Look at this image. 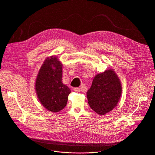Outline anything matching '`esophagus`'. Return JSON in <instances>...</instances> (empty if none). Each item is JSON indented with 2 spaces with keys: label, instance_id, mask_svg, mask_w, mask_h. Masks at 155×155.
I'll list each match as a JSON object with an SVG mask.
<instances>
[{
  "label": "esophagus",
  "instance_id": "obj_1",
  "mask_svg": "<svg viewBox=\"0 0 155 155\" xmlns=\"http://www.w3.org/2000/svg\"><path fill=\"white\" fill-rule=\"evenodd\" d=\"M73 90L75 91V92H80L81 91L80 88H78V87H74L73 89Z\"/></svg>",
  "mask_w": 155,
  "mask_h": 155
}]
</instances>
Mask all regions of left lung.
Wrapping results in <instances>:
<instances>
[{
  "label": "left lung",
  "mask_w": 155,
  "mask_h": 155,
  "mask_svg": "<svg viewBox=\"0 0 155 155\" xmlns=\"http://www.w3.org/2000/svg\"><path fill=\"white\" fill-rule=\"evenodd\" d=\"M86 94L91 108L104 115L117 105L122 94V84L113 69L107 70L95 76Z\"/></svg>",
  "instance_id": "8db88e82"
}]
</instances>
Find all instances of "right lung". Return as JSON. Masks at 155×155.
<instances>
[{
	"mask_svg": "<svg viewBox=\"0 0 155 155\" xmlns=\"http://www.w3.org/2000/svg\"><path fill=\"white\" fill-rule=\"evenodd\" d=\"M62 64L51 56L43 63L37 75L35 89L39 101L47 110L57 113L66 105L71 89L62 81Z\"/></svg>",
	"mask_w": 155,
	"mask_h": 155,
	"instance_id": "1",
	"label": "right lung"
}]
</instances>
